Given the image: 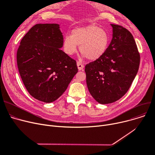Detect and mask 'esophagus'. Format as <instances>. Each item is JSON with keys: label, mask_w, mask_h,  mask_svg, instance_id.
I'll return each mask as SVG.
<instances>
[{"label": "esophagus", "mask_w": 155, "mask_h": 155, "mask_svg": "<svg viewBox=\"0 0 155 155\" xmlns=\"http://www.w3.org/2000/svg\"><path fill=\"white\" fill-rule=\"evenodd\" d=\"M77 67L79 70H82L84 68V65L80 62H77Z\"/></svg>", "instance_id": "1"}]
</instances>
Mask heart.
I'll return each instance as SVG.
<instances>
[{"instance_id":"heart-1","label":"heart","mask_w":155,"mask_h":155,"mask_svg":"<svg viewBox=\"0 0 155 155\" xmlns=\"http://www.w3.org/2000/svg\"><path fill=\"white\" fill-rule=\"evenodd\" d=\"M110 43L108 32L95 24H90L72 30L71 36L63 41L64 52L72 56L77 53L78 46L85 58L92 61L100 59L106 53Z\"/></svg>"}]
</instances>
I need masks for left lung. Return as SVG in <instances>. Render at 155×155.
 Instances as JSON below:
<instances>
[{"label":"left lung","mask_w":155,"mask_h":155,"mask_svg":"<svg viewBox=\"0 0 155 155\" xmlns=\"http://www.w3.org/2000/svg\"><path fill=\"white\" fill-rule=\"evenodd\" d=\"M110 26L112 38L106 53L85 68L88 91L101 104L114 102L126 94L136 76L140 61L131 32L120 26Z\"/></svg>","instance_id":"8db88e82"}]
</instances>
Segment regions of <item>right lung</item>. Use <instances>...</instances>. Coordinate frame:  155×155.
<instances>
[{
  "mask_svg": "<svg viewBox=\"0 0 155 155\" xmlns=\"http://www.w3.org/2000/svg\"><path fill=\"white\" fill-rule=\"evenodd\" d=\"M63 36L58 24H38L22 39L17 52L21 77L29 94L53 102L67 90L77 63L60 49Z\"/></svg>",
  "mask_w": 155,
  "mask_h": 155,
  "instance_id": "1",
  "label": "right lung"
}]
</instances>
